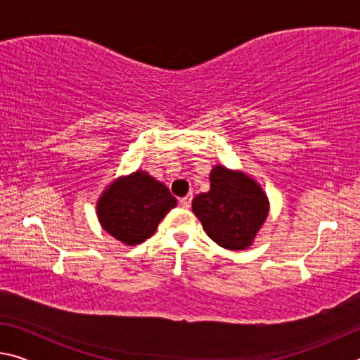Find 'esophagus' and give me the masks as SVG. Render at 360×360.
Masks as SVG:
<instances>
[{
	"mask_svg": "<svg viewBox=\"0 0 360 360\" xmlns=\"http://www.w3.org/2000/svg\"><path fill=\"white\" fill-rule=\"evenodd\" d=\"M179 205L182 206V208H191V205H192V195L188 193V195H186V197H182L181 200H179Z\"/></svg>",
	"mask_w": 360,
	"mask_h": 360,
	"instance_id": "esophagus-1",
	"label": "esophagus"
}]
</instances>
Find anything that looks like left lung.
<instances>
[{
    "label": "left lung",
    "mask_w": 360,
    "mask_h": 360,
    "mask_svg": "<svg viewBox=\"0 0 360 360\" xmlns=\"http://www.w3.org/2000/svg\"><path fill=\"white\" fill-rule=\"evenodd\" d=\"M210 192L193 198L192 211L219 246L241 251L252 245L268 216L266 193L252 178L222 165L212 168Z\"/></svg>",
    "instance_id": "obj_1"
}]
</instances>
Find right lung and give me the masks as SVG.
<instances>
[{
    "label": "right lung",
    "instance_id": "add662e5",
    "mask_svg": "<svg viewBox=\"0 0 360 360\" xmlns=\"http://www.w3.org/2000/svg\"><path fill=\"white\" fill-rule=\"evenodd\" d=\"M176 203L165 184L146 172H135L108 186L96 203V214L109 235L135 246L154 235L158 222Z\"/></svg>",
    "mask_w": 360,
    "mask_h": 360
}]
</instances>
